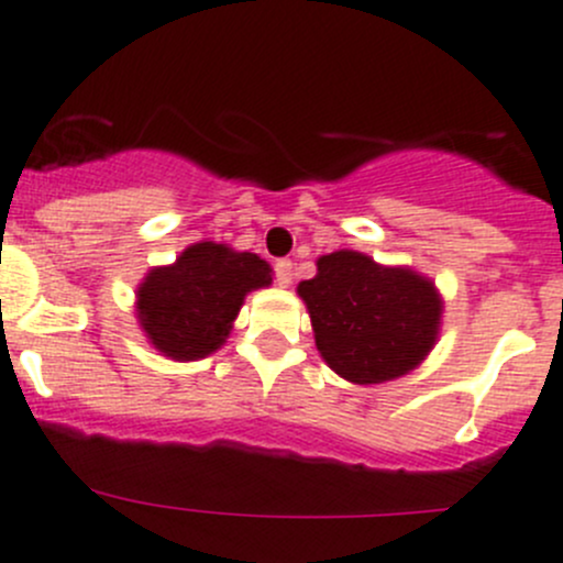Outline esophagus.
Here are the masks:
<instances>
[{
	"mask_svg": "<svg viewBox=\"0 0 563 563\" xmlns=\"http://www.w3.org/2000/svg\"><path fill=\"white\" fill-rule=\"evenodd\" d=\"M274 276H276V282L282 284V287H287V284L292 282V263H289V260H276Z\"/></svg>",
	"mask_w": 563,
	"mask_h": 563,
	"instance_id": "esophagus-1",
	"label": "esophagus"
}]
</instances>
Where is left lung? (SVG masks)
I'll list each match as a JSON object with an SVG mask.
<instances>
[{"label":"left lung","instance_id":"left-lung-1","mask_svg":"<svg viewBox=\"0 0 563 563\" xmlns=\"http://www.w3.org/2000/svg\"><path fill=\"white\" fill-rule=\"evenodd\" d=\"M298 295L325 364L358 386L405 375L438 339L443 309L435 284L408 268H383L366 254H325Z\"/></svg>","mask_w":563,"mask_h":563}]
</instances>
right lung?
Here are the masks:
<instances>
[{
    "label": "right lung",
    "instance_id": "right-lung-1",
    "mask_svg": "<svg viewBox=\"0 0 563 563\" xmlns=\"http://www.w3.org/2000/svg\"><path fill=\"white\" fill-rule=\"evenodd\" d=\"M271 284V265L221 243H194L169 268L150 271L136 295L150 342L177 361L210 355L230 336L246 292Z\"/></svg>",
    "mask_w": 563,
    "mask_h": 563
}]
</instances>
